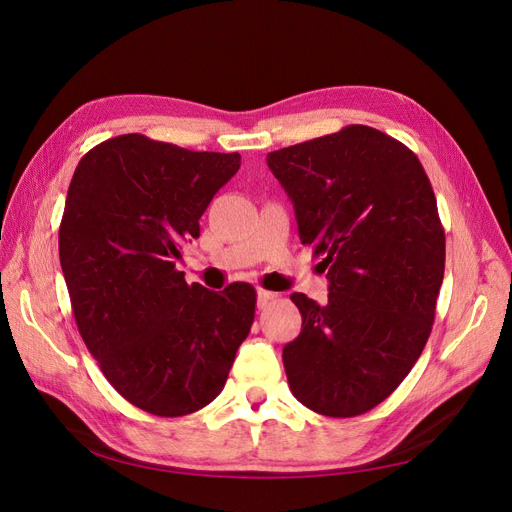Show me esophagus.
<instances>
[{
  "label": "esophagus",
  "mask_w": 512,
  "mask_h": 512,
  "mask_svg": "<svg viewBox=\"0 0 512 512\" xmlns=\"http://www.w3.org/2000/svg\"><path fill=\"white\" fill-rule=\"evenodd\" d=\"M280 294L273 292V290H265V288H258V307H265L267 303L275 301Z\"/></svg>",
  "instance_id": "obj_1"
}]
</instances>
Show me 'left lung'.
Masks as SVG:
<instances>
[{
	"label": "left lung",
	"mask_w": 512,
	"mask_h": 512,
	"mask_svg": "<svg viewBox=\"0 0 512 512\" xmlns=\"http://www.w3.org/2000/svg\"><path fill=\"white\" fill-rule=\"evenodd\" d=\"M267 164L331 284L324 305L290 294L303 318L282 354L290 391L324 416L365 414L410 374L436 318V194L414 151L359 123L271 151Z\"/></svg>",
	"instance_id": "obj_1"
}]
</instances>
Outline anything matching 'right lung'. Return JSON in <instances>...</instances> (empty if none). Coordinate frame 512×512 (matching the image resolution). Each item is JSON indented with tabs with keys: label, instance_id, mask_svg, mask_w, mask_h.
I'll return each mask as SVG.
<instances>
[{
	"label": "right lung",
	"instance_id": "1",
	"mask_svg": "<svg viewBox=\"0 0 512 512\" xmlns=\"http://www.w3.org/2000/svg\"><path fill=\"white\" fill-rule=\"evenodd\" d=\"M239 166V153L121 134L87 151L70 181L59 262L76 327L113 389L149 414L211 404L254 322L252 284L213 292L177 271Z\"/></svg>",
	"mask_w": 512,
	"mask_h": 512
}]
</instances>
